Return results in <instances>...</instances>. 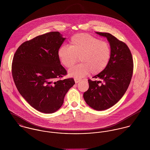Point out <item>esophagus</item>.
<instances>
[{
	"mask_svg": "<svg viewBox=\"0 0 150 150\" xmlns=\"http://www.w3.org/2000/svg\"><path fill=\"white\" fill-rule=\"evenodd\" d=\"M81 80V79H77V78H75V79H74V81H75V83H76V84L78 83L79 82H80Z\"/></svg>",
	"mask_w": 150,
	"mask_h": 150,
	"instance_id": "34e87169",
	"label": "esophagus"
}]
</instances>
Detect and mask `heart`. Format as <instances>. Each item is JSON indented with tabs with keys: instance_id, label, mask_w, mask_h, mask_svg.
<instances>
[{
	"instance_id": "1",
	"label": "heart",
	"mask_w": 150,
	"mask_h": 150,
	"mask_svg": "<svg viewBox=\"0 0 150 150\" xmlns=\"http://www.w3.org/2000/svg\"><path fill=\"white\" fill-rule=\"evenodd\" d=\"M110 45L90 35L80 33L74 35L70 40V46H62L58 56L62 64L67 68L72 67L80 58L78 64L69 71V75L77 79L85 77L90 72L98 74L107 67L111 58Z\"/></svg>"
}]
</instances>
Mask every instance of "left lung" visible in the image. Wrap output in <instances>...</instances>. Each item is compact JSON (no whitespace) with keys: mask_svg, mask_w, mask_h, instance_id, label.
I'll use <instances>...</instances> for the list:
<instances>
[{"mask_svg":"<svg viewBox=\"0 0 150 150\" xmlns=\"http://www.w3.org/2000/svg\"><path fill=\"white\" fill-rule=\"evenodd\" d=\"M106 37L110 43L111 55L105 69L89 79V88L84 93L86 104L94 110L102 111L116 104L126 92L130 83L133 61L127 45L108 33L96 32Z\"/></svg>","mask_w":150,"mask_h":150,"instance_id":"left-lung-1","label":"left lung"}]
</instances>
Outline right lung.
Segmentation results:
<instances>
[{
	"label": "right lung",
	"mask_w": 150,
	"mask_h": 150,
	"mask_svg": "<svg viewBox=\"0 0 150 150\" xmlns=\"http://www.w3.org/2000/svg\"><path fill=\"white\" fill-rule=\"evenodd\" d=\"M64 40L59 32L45 33L22 43L13 57L12 76L18 91L43 113L57 111L75 84L73 78L57 80L67 74L58 56Z\"/></svg>",
	"instance_id": "obj_1"
}]
</instances>
